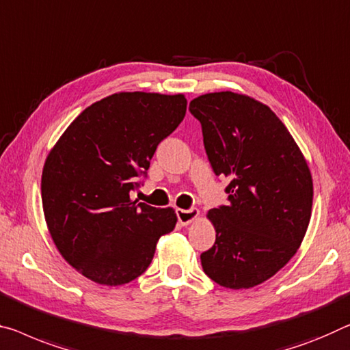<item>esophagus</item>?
Here are the masks:
<instances>
[{
    "mask_svg": "<svg viewBox=\"0 0 350 350\" xmlns=\"http://www.w3.org/2000/svg\"><path fill=\"white\" fill-rule=\"evenodd\" d=\"M176 216H178V222L183 225V227H187V225L196 222L200 216V211L197 208H191V209H176Z\"/></svg>",
    "mask_w": 350,
    "mask_h": 350,
    "instance_id": "34e87169",
    "label": "esophagus"
}]
</instances>
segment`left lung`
<instances>
[{
  "mask_svg": "<svg viewBox=\"0 0 350 350\" xmlns=\"http://www.w3.org/2000/svg\"><path fill=\"white\" fill-rule=\"evenodd\" d=\"M189 111L202 123L214 174L230 180V205L206 214L216 243L202 254V267L224 288H254L302 244L313 208L310 167L275 112L249 95L205 94Z\"/></svg>",
  "mask_w": 350,
  "mask_h": 350,
  "instance_id": "obj_1",
  "label": "left lung"
}]
</instances>
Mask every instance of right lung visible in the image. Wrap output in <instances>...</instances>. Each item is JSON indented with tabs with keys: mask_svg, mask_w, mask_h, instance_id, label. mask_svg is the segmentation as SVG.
<instances>
[{
	"mask_svg": "<svg viewBox=\"0 0 350 350\" xmlns=\"http://www.w3.org/2000/svg\"><path fill=\"white\" fill-rule=\"evenodd\" d=\"M186 96L117 92L75 119L42 170V205L59 254L75 271L106 286L142 275L163 234L176 225L174 208L133 200L158 144L180 125Z\"/></svg>",
	"mask_w": 350,
	"mask_h": 350,
	"instance_id": "add662e5",
	"label": "right lung"
}]
</instances>
